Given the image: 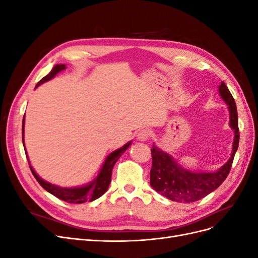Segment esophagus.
Here are the masks:
<instances>
[{
    "label": "esophagus",
    "mask_w": 258,
    "mask_h": 258,
    "mask_svg": "<svg viewBox=\"0 0 258 258\" xmlns=\"http://www.w3.org/2000/svg\"><path fill=\"white\" fill-rule=\"evenodd\" d=\"M137 138H138L139 141H147V140L151 138V132L148 131V130H146V129L140 130Z\"/></svg>",
    "instance_id": "obj_1"
}]
</instances>
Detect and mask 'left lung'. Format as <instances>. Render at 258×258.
Here are the masks:
<instances>
[{
    "label": "left lung",
    "instance_id": "left-lung-1",
    "mask_svg": "<svg viewBox=\"0 0 258 258\" xmlns=\"http://www.w3.org/2000/svg\"><path fill=\"white\" fill-rule=\"evenodd\" d=\"M220 93L225 102L229 105L230 127L235 131L231 157L216 172L195 173L182 169L170 155L153 146L151 150V186L163 197L176 202L190 204L208 196L220 187L228 176L239 145L238 112L235 99L224 82L220 86Z\"/></svg>",
    "mask_w": 258,
    "mask_h": 258
}]
</instances>
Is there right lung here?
Here are the masks:
<instances>
[{
    "instance_id": "add662e5",
    "label": "right lung",
    "mask_w": 258,
    "mask_h": 258,
    "mask_svg": "<svg viewBox=\"0 0 258 258\" xmlns=\"http://www.w3.org/2000/svg\"><path fill=\"white\" fill-rule=\"evenodd\" d=\"M64 69H66V64L56 66L51 70L48 75L43 77V79L37 83L36 87L38 85L51 80L54 75ZM23 127H25V117H23V120H22V135H23ZM22 142H23V137H22ZM130 144L131 142L127 143L126 145H123L121 148H119V150H117L108 155L97 178L89 185H86L83 187H76V188H63V187L52 185L48 182L43 181L41 177H38V175L34 172V170L31 166H30V169L32 171L36 181L40 183V185L43 187V188L45 190H47L48 192H50L51 195H53V196H56L57 198L68 202V204H84L86 201H93L100 198L107 190L108 185L111 183L113 167L116 163V161L119 159L120 156L126 152V150L129 147Z\"/></svg>"
}]
</instances>
